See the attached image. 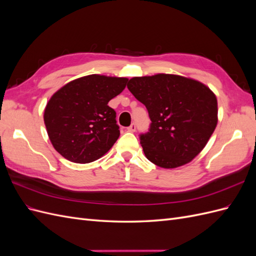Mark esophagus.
I'll return each mask as SVG.
<instances>
[{"instance_id": "obj_1", "label": "esophagus", "mask_w": 256, "mask_h": 256, "mask_svg": "<svg viewBox=\"0 0 256 256\" xmlns=\"http://www.w3.org/2000/svg\"><path fill=\"white\" fill-rule=\"evenodd\" d=\"M136 129V124H131V125H130V126L127 128V130L129 131V132H134Z\"/></svg>"}]
</instances>
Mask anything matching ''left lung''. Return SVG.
Wrapping results in <instances>:
<instances>
[{
  "instance_id": "1",
  "label": "left lung",
  "mask_w": 256,
  "mask_h": 256,
  "mask_svg": "<svg viewBox=\"0 0 256 256\" xmlns=\"http://www.w3.org/2000/svg\"><path fill=\"white\" fill-rule=\"evenodd\" d=\"M127 88L146 106L152 120L148 132L140 136L150 162L174 168L202 152L218 122V102L210 88L168 74L134 76Z\"/></svg>"
}]
</instances>
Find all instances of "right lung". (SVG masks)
I'll return each mask as SVG.
<instances>
[{
    "label": "right lung",
    "instance_id": "obj_1",
    "mask_svg": "<svg viewBox=\"0 0 256 256\" xmlns=\"http://www.w3.org/2000/svg\"><path fill=\"white\" fill-rule=\"evenodd\" d=\"M127 81L90 74L54 92L46 106L44 120L56 150L76 164H88L109 152L120 136V127L108 104L120 94Z\"/></svg>",
    "mask_w": 256,
    "mask_h": 256
}]
</instances>
